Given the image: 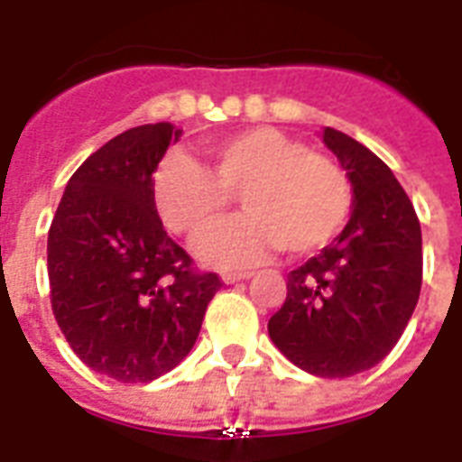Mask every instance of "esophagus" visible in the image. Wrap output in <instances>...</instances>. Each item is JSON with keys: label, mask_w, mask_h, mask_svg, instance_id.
<instances>
[{"label": "esophagus", "mask_w": 462, "mask_h": 462, "mask_svg": "<svg viewBox=\"0 0 462 462\" xmlns=\"http://www.w3.org/2000/svg\"><path fill=\"white\" fill-rule=\"evenodd\" d=\"M252 271H225L223 273V282L232 285V282H239V281H246V278H252Z\"/></svg>", "instance_id": "34e87169"}]
</instances>
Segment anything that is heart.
I'll return each instance as SVG.
<instances>
[{
	"label": "heart",
	"instance_id": "heart-1",
	"mask_svg": "<svg viewBox=\"0 0 462 462\" xmlns=\"http://www.w3.org/2000/svg\"><path fill=\"white\" fill-rule=\"evenodd\" d=\"M208 167L170 153L155 170L153 199L162 223L184 237H201L239 194L249 216L220 225L201 242L216 266H252L282 246L309 254L328 245L347 223L352 189L328 155L307 151L273 126H254L206 146Z\"/></svg>",
	"mask_w": 462,
	"mask_h": 462
}]
</instances>
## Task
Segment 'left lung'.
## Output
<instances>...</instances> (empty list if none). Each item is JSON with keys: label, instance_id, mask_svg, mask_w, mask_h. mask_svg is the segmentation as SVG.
I'll return each mask as SVG.
<instances>
[{"label": "left lung", "instance_id": "obj_1", "mask_svg": "<svg viewBox=\"0 0 462 462\" xmlns=\"http://www.w3.org/2000/svg\"><path fill=\"white\" fill-rule=\"evenodd\" d=\"M323 143L352 184L350 220L321 254L290 271L268 336L304 372L345 379L379 365L408 326L422 288V230L383 160L330 126Z\"/></svg>", "mask_w": 462, "mask_h": 462}]
</instances>
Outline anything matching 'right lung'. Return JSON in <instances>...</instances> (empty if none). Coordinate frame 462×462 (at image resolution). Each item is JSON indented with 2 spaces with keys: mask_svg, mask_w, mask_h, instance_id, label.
Wrapping results in <instances>:
<instances>
[{
  "mask_svg": "<svg viewBox=\"0 0 462 462\" xmlns=\"http://www.w3.org/2000/svg\"><path fill=\"white\" fill-rule=\"evenodd\" d=\"M181 129L134 126L69 180L47 235L54 319L93 372L148 383L194 347L220 290L162 227L153 172Z\"/></svg>",
  "mask_w": 462,
  "mask_h": 462,
  "instance_id": "1",
  "label": "right lung"
}]
</instances>
